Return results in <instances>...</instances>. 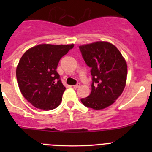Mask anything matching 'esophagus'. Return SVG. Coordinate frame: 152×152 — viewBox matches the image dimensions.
I'll return each mask as SVG.
<instances>
[{
	"label": "esophagus",
	"instance_id": "esophagus-1",
	"mask_svg": "<svg viewBox=\"0 0 152 152\" xmlns=\"http://www.w3.org/2000/svg\"><path fill=\"white\" fill-rule=\"evenodd\" d=\"M80 85H80V84H79V83L76 84V85L73 86V88H74V89H77V88H79V87H80Z\"/></svg>",
	"mask_w": 152,
	"mask_h": 152
}]
</instances>
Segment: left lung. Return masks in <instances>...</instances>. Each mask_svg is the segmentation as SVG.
Listing matches in <instances>:
<instances>
[{"instance_id": "left-lung-1", "label": "left lung", "mask_w": 152, "mask_h": 152, "mask_svg": "<svg viewBox=\"0 0 152 152\" xmlns=\"http://www.w3.org/2000/svg\"><path fill=\"white\" fill-rule=\"evenodd\" d=\"M86 64L91 67L92 91L81 99L93 110H103L113 104L123 93L126 84L127 65L114 45L97 41L79 46Z\"/></svg>"}]
</instances>
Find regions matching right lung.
<instances>
[{"label":"right lung","mask_w":152,"mask_h":152,"mask_svg":"<svg viewBox=\"0 0 152 152\" xmlns=\"http://www.w3.org/2000/svg\"><path fill=\"white\" fill-rule=\"evenodd\" d=\"M73 46L40 44L29 48L20 58L17 81L23 97L34 107L47 111L60 104L65 87L56 69L61 58Z\"/></svg>","instance_id":"right-lung-1"}]
</instances>
